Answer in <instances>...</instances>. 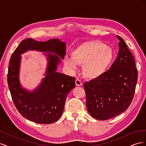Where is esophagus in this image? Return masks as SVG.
I'll use <instances>...</instances> for the list:
<instances>
[{
  "label": "esophagus",
  "mask_w": 146,
  "mask_h": 146,
  "mask_svg": "<svg viewBox=\"0 0 146 146\" xmlns=\"http://www.w3.org/2000/svg\"><path fill=\"white\" fill-rule=\"evenodd\" d=\"M76 85L77 86H82V82L80 80V79H76Z\"/></svg>",
  "instance_id": "1"
}]
</instances>
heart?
Wrapping results in <instances>:
<instances>
[{"instance_id": "b5f03b06", "label": "heart", "mask_w": 146, "mask_h": 146, "mask_svg": "<svg viewBox=\"0 0 146 146\" xmlns=\"http://www.w3.org/2000/svg\"><path fill=\"white\" fill-rule=\"evenodd\" d=\"M114 52L111 47L104 43L91 41L83 42L71 53V57L64 60L66 66L72 71L78 64L83 65V70L88 78H96L104 74L111 65Z\"/></svg>"}]
</instances>
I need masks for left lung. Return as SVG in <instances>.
<instances>
[{
	"instance_id": "8db88e82",
	"label": "left lung",
	"mask_w": 146,
	"mask_h": 146,
	"mask_svg": "<svg viewBox=\"0 0 146 146\" xmlns=\"http://www.w3.org/2000/svg\"><path fill=\"white\" fill-rule=\"evenodd\" d=\"M119 52L110 69L101 76L84 83L86 107L90 115L107 120L129 108L138 79L134 57L123 39L117 36Z\"/></svg>"
}]
</instances>
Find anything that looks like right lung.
Wrapping results in <instances>:
<instances>
[{
    "label": "right lung",
    "instance_id": "1",
    "mask_svg": "<svg viewBox=\"0 0 146 146\" xmlns=\"http://www.w3.org/2000/svg\"><path fill=\"white\" fill-rule=\"evenodd\" d=\"M30 50L55 52L63 59L66 55V43L58 39H51L45 42L37 41L32 38L24 39L13 53L7 74L12 100L21 115L35 123H54L58 120L63 113L66 97L76 86V78L56 72L60 58L57 54H47L48 63L46 77L33 92L25 90L21 88L19 78L20 55Z\"/></svg>",
    "mask_w": 146,
    "mask_h": 146
}]
</instances>
